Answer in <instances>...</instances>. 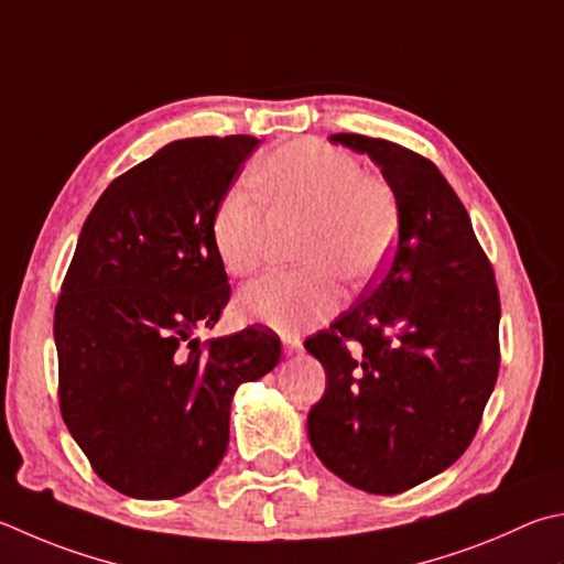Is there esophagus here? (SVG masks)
Here are the masks:
<instances>
[{
  "label": "esophagus",
  "instance_id": "34e87169",
  "mask_svg": "<svg viewBox=\"0 0 564 564\" xmlns=\"http://www.w3.org/2000/svg\"><path fill=\"white\" fill-rule=\"evenodd\" d=\"M303 350V343H301V337H295V335H285L283 337V352L285 355H299Z\"/></svg>",
  "mask_w": 564,
  "mask_h": 564
}]
</instances>
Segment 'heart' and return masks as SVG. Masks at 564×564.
I'll list each match as a JSON object with an SVG mask.
<instances>
[{"mask_svg": "<svg viewBox=\"0 0 564 564\" xmlns=\"http://www.w3.org/2000/svg\"><path fill=\"white\" fill-rule=\"evenodd\" d=\"M260 207L249 192L229 189L212 214V243L231 275L259 269L273 224L303 221L295 243L299 271L269 273L239 293L241 321L295 333L340 308L338 275L367 281L382 269L399 234V202L380 177L321 140H291L253 167Z\"/></svg>", "mask_w": 564, "mask_h": 564, "instance_id": "1", "label": "heart"}]
</instances>
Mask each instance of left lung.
Wrapping results in <instances>:
<instances>
[{
  "mask_svg": "<svg viewBox=\"0 0 564 564\" xmlns=\"http://www.w3.org/2000/svg\"><path fill=\"white\" fill-rule=\"evenodd\" d=\"M330 142L382 170L399 241L375 289L305 340L327 380L308 438L345 484L394 496L446 470L476 434L500 362L496 275L434 162L355 132Z\"/></svg>",
  "mask_w": 564,
  "mask_h": 564,
  "instance_id": "left-lung-1",
  "label": "left lung"
}]
</instances>
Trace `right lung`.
Returning <instances> with one entry per match:
<instances>
[{"label":"right lung","instance_id":"right-lung-1","mask_svg":"<svg viewBox=\"0 0 564 564\" xmlns=\"http://www.w3.org/2000/svg\"><path fill=\"white\" fill-rule=\"evenodd\" d=\"M259 142H170L112 180L80 229L54 313L61 416L96 474L130 498H177L212 476L234 392L281 360L263 327L194 337L231 291L212 214Z\"/></svg>","mask_w":564,"mask_h":564}]
</instances>
